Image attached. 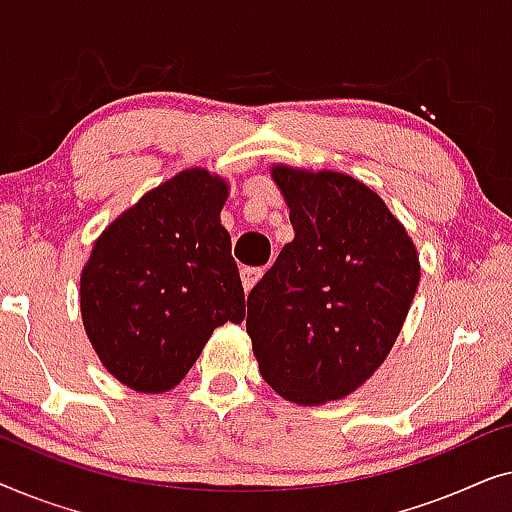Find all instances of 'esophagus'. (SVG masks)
<instances>
[{
	"mask_svg": "<svg viewBox=\"0 0 512 512\" xmlns=\"http://www.w3.org/2000/svg\"><path fill=\"white\" fill-rule=\"evenodd\" d=\"M261 275H263V268H242L240 277H242L244 291L249 293L251 289H254V284L258 282V279H261Z\"/></svg>",
	"mask_w": 512,
	"mask_h": 512,
	"instance_id": "1",
	"label": "esophagus"
}]
</instances>
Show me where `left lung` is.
<instances>
[{
    "label": "left lung",
    "instance_id": "1",
    "mask_svg": "<svg viewBox=\"0 0 512 512\" xmlns=\"http://www.w3.org/2000/svg\"><path fill=\"white\" fill-rule=\"evenodd\" d=\"M293 242L247 298L263 380L321 405L361 387L387 359L419 286V254L373 188L333 170L272 165Z\"/></svg>",
    "mask_w": 512,
    "mask_h": 512
}]
</instances>
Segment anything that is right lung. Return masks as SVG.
<instances>
[{
	"label": "right lung",
	"instance_id": "obj_1",
	"mask_svg": "<svg viewBox=\"0 0 512 512\" xmlns=\"http://www.w3.org/2000/svg\"><path fill=\"white\" fill-rule=\"evenodd\" d=\"M230 184L181 170L118 214L81 270V319L107 373L139 394L177 387L214 328L244 319L221 226Z\"/></svg>",
	"mask_w": 512,
	"mask_h": 512
}]
</instances>
